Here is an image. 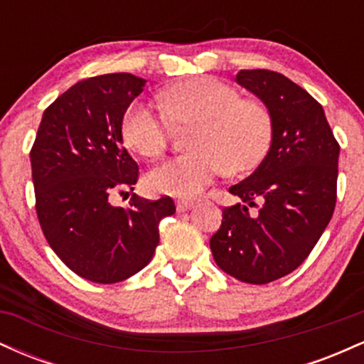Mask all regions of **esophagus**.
Listing matches in <instances>:
<instances>
[{"mask_svg":"<svg viewBox=\"0 0 364 364\" xmlns=\"http://www.w3.org/2000/svg\"><path fill=\"white\" fill-rule=\"evenodd\" d=\"M191 207H193V202H190V200H178L176 202L178 212H186V210H190Z\"/></svg>","mask_w":364,"mask_h":364,"instance_id":"obj_1","label":"esophagus"}]
</instances>
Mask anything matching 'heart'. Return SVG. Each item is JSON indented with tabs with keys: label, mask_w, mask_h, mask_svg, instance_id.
Instances as JSON below:
<instances>
[{
	"label": "heart",
	"mask_w": 364,
	"mask_h": 364,
	"mask_svg": "<svg viewBox=\"0 0 364 364\" xmlns=\"http://www.w3.org/2000/svg\"><path fill=\"white\" fill-rule=\"evenodd\" d=\"M162 111L135 101L124 112V144L144 157H159L168 147L171 123L195 124L193 152L168 159L149 171L147 186L156 193L193 198L225 171L257 168L272 141V114L258 99L212 77L176 83L162 92Z\"/></svg>",
	"instance_id": "obj_1"
}]
</instances>
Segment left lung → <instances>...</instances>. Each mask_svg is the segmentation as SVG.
Masks as SVG:
<instances>
[{
  "label": "left lung",
  "instance_id": "1",
  "mask_svg": "<svg viewBox=\"0 0 364 364\" xmlns=\"http://www.w3.org/2000/svg\"><path fill=\"white\" fill-rule=\"evenodd\" d=\"M236 82L269 107L272 141L260 166L229 188L243 203L224 208L210 250L237 281L269 284L306 260L332 219L341 147L323 107L287 77L241 70Z\"/></svg>",
  "mask_w": 364,
  "mask_h": 364
}]
</instances>
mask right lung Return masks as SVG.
I'll return each instance as SVG.
<instances>
[{
    "label": "right lung",
    "instance_id": "right-lung-1",
    "mask_svg": "<svg viewBox=\"0 0 364 364\" xmlns=\"http://www.w3.org/2000/svg\"><path fill=\"white\" fill-rule=\"evenodd\" d=\"M132 73L92 77L70 87L44 111L31 150L39 224L61 262L97 284L132 277L152 260L159 223L176 212L169 196L133 195L139 166L123 147L124 112L145 87Z\"/></svg>",
    "mask_w": 364,
    "mask_h": 364
}]
</instances>
